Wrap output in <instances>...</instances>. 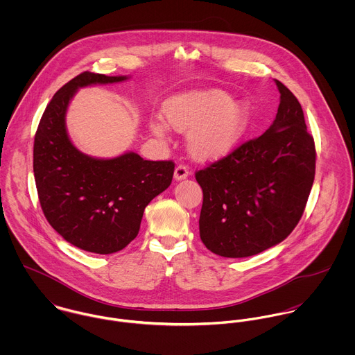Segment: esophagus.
I'll return each instance as SVG.
<instances>
[{
  "mask_svg": "<svg viewBox=\"0 0 355 355\" xmlns=\"http://www.w3.org/2000/svg\"><path fill=\"white\" fill-rule=\"evenodd\" d=\"M189 168L186 166V165H183V164H179L176 168H175V179L176 180H183V179H186L187 176H189Z\"/></svg>",
  "mask_w": 355,
  "mask_h": 355,
  "instance_id": "esophagus-1",
  "label": "esophagus"
}]
</instances>
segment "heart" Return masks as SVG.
I'll use <instances>...</instances> for the list:
<instances>
[{
	"label": "heart",
	"mask_w": 355,
	"mask_h": 355,
	"mask_svg": "<svg viewBox=\"0 0 355 355\" xmlns=\"http://www.w3.org/2000/svg\"><path fill=\"white\" fill-rule=\"evenodd\" d=\"M166 124L187 132V148L200 161L218 159L235 150L252 123L253 107L245 98H231L220 89H198L169 97L162 105ZM155 120L153 134L165 139L168 127Z\"/></svg>",
	"instance_id": "b5f03b06"
}]
</instances>
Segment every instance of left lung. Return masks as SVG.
<instances>
[{
  "label": "left lung",
  "instance_id": "obj_1",
  "mask_svg": "<svg viewBox=\"0 0 355 355\" xmlns=\"http://www.w3.org/2000/svg\"><path fill=\"white\" fill-rule=\"evenodd\" d=\"M273 124L196 172L202 187L200 236L211 253L243 258L284 241L304 214L314 173V139L297 97L279 80Z\"/></svg>",
  "mask_w": 355,
  "mask_h": 355
}]
</instances>
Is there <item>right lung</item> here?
<instances>
[{
  "label": "right lung",
  "instance_id": "add662e5",
  "mask_svg": "<svg viewBox=\"0 0 355 355\" xmlns=\"http://www.w3.org/2000/svg\"><path fill=\"white\" fill-rule=\"evenodd\" d=\"M125 79L78 75L53 96L35 132L34 176L44 214L67 242L90 253H116L134 241L145 207L173 178V161H148L132 152L101 159L69 141L65 113L76 90Z\"/></svg>",
  "mask_w": 355,
  "mask_h": 355
}]
</instances>
